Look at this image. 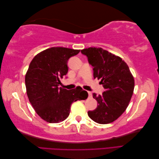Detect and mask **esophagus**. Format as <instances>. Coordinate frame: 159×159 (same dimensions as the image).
<instances>
[{
    "instance_id": "esophagus-1",
    "label": "esophagus",
    "mask_w": 159,
    "mask_h": 159,
    "mask_svg": "<svg viewBox=\"0 0 159 159\" xmlns=\"http://www.w3.org/2000/svg\"><path fill=\"white\" fill-rule=\"evenodd\" d=\"M88 95H89V97H91V91H88Z\"/></svg>"
}]
</instances>
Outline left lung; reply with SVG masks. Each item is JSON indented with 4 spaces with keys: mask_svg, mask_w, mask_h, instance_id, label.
<instances>
[{
    "mask_svg": "<svg viewBox=\"0 0 159 159\" xmlns=\"http://www.w3.org/2000/svg\"><path fill=\"white\" fill-rule=\"evenodd\" d=\"M93 67V78L101 80L105 91L93 98L98 105L89 111L88 116L99 124L110 123L118 119L127 109L133 93L134 78L127 64L121 57L102 48H88L81 50Z\"/></svg>",
    "mask_w": 159,
    "mask_h": 159,
    "instance_id": "obj_1",
    "label": "left lung"
}]
</instances>
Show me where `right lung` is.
Masks as SVG:
<instances>
[{
    "instance_id": "1",
    "label": "right lung",
    "mask_w": 159,
    "mask_h": 159,
    "mask_svg": "<svg viewBox=\"0 0 159 159\" xmlns=\"http://www.w3.org/2000/svg\"><path fill=\"white\" fill-rule=\"evenodd\" d=\"M79 50L53 47L34 57L25 76L28 98L36 113L44 121L56 123L69 116L72 103L88 98L81 87L68 90L58 88L68 73V61Z\"/></svg>"
}]
</instances>
